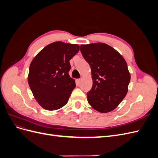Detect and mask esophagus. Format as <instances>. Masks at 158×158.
<instances>
[{"label":"esophagus","instance_id":"34e87169","mask_svg":"<svg viewBox=\"0 0 158 158\" xmlns=\"http://www.w3.org/2000/svg\"><path fill=\"white\" fill-rule=\"evenodd\" d=\"M76 81H77L78 84H80V82H81V79H77V80H76Z\"/></svg>","mask_w":158,"mask_h":158}]
</instances>
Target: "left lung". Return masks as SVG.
Instances as JSON below:
<instances>
[{"mask_svg": "<svg viewBox=\"0 0 158 158\" xmlns=\"http://www.w3.org/2000/svg\"><path fill=\"white\" fill-rule=\"evenodd\" d=\"M80 51L92 71V88L87 93L88 103L96 111H113L125 98L131 74L123 57L103 43L81 45Z\"/></svg>", "mask_w": 158, "mask_h": 158, "instance_id": "1", "label": "left lung"}]
</instances>
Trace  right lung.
Returning <instances> with one entry per match:
<instances>
[{"label":"right lung","instance_id":"add662e5","mask_svg":"<svg viewBox=\"0 0 158 158\" xmlns=\"http://www.w3.org/2000/svg\"><path fill=\"white\" fill-rule=\"evenodd\" d=\"M79 49L76 44L56 41L46 46L31 61L28 84L44 109L53 111L67 103L76 87L74 80L69 74V61Z\"/></svg>","mask_w":158,"mask_h":158}]
</instances>
